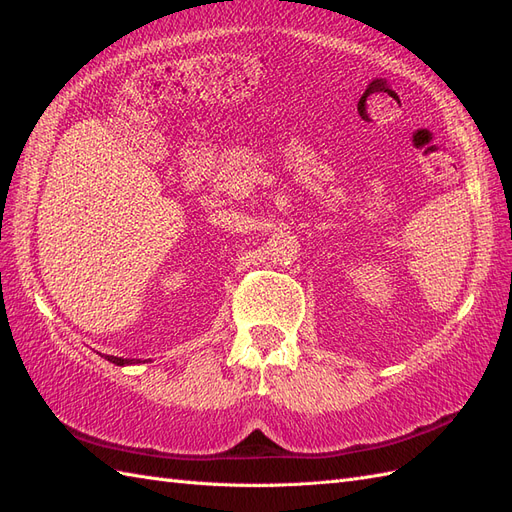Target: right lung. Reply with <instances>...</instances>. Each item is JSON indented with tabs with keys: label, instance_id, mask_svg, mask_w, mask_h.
<instances>
[{
	"label": "right lung",
	"instance_id": "right-lung-1",
	"mask_svg": "<svg viewBox=\"0 0 512 512\" xmlns=\"http://www.w3.org/2000/svg\"><path fill=\"white\" fill-rule=\"evenodd\" d=\"M109 362L118 364V367H124V364H135V362H141V360H130V358H118V356H107Z\"/></svg>",
	"mask_w": 512,
	"mask_h": 512
}]
</instances>
